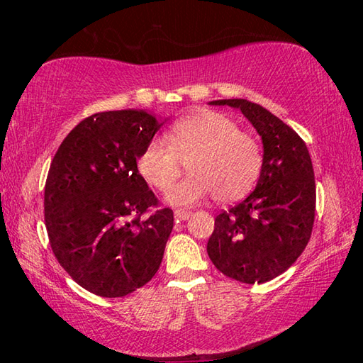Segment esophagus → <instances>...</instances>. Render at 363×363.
Instances as JSON below:
<instances>
[{
  "mask_svg": "<svg viewBox=\"0 0 363 363\" xmlns=\"http://www.w3.org/2000/svg\"><path fill=\"white\" fill-rule=\"evenodd\" d=\"M192 216V211H187V210H176L174 211V218L177 220H186Z\"/></svg>",
  "mask_w": 363,
  "mask_h": 363,
  "instance_id": "34e87169",
  "label": "esophagus"
}]
</instances>
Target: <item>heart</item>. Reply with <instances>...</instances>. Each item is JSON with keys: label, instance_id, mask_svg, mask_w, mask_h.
Listing matches in <instances>:
<instances>
[{"label": "heart", "instance_id": "1", "mask_svg": "<svg viewBox=\"0 0 363 363\" xmlns=\"http://www.w3.org/2000/svg\"><path fill=\"white\" fill-rule=\"evenodd\" d=\"M189 164L190 177L168 195L174 206H192L208 195L220 203L238 200L255 187L262 171L261 144L218 112L195 113L171 126L167 140L153 139L138 160L139 173L168 192Z\"/></svg>", "mask_w": 363, "mask_h": 363}]
</instances>
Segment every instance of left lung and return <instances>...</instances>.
<instances>
[{
    "mask_svg": "<svg viewBox=\"0 0 363 363\" xmlns=\"http://www.w3.org/2000/svg\"><path fill=\"white\" fill-rule=\"evenodd\" d=\"M242 110L259 133L264 163L255 192L214 219L208 256L227 277L266 284L303 253L315 219V177L306 143L286 123L247 99L214 101Z\"/></svg>",
    "mask_w": 363,
    "mask_h": 363,
    "instance_id": "8db88e82",
    "label": "left lung"
}]
</instances>
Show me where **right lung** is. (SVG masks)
I'll list each match as a JSON object with an SVG mask.
<instances>
[{
	"instance_id": "add662e5",
	"label": "right lung",
	"mask_w": 363,
	"mask_h": 363,
	"mask_svg": "<svg viewBox=\"0 0 363 363\" xmlns=\"http://www.w3.org/2000/svg\"><path fill=\"white\" fill-rule=\"evenodd\" d=\"M160 126L138 110L94 113L73 128L51 162L49 245L65 272L97 296L136 291L162 264L173 210L160 208L138 171L140 152Z\"/></svg>"
}]
</instances>
